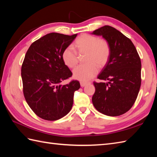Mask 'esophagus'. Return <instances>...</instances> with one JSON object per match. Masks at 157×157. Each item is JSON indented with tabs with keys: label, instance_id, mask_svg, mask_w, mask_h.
Instances as JSON below:
<instances>
[{
	"label": "esophagus",
	"instance_id": "1",
	"mask_svg": "<svg viewBox=\"0 0 157 157\" xmlns=\"http://www.w3.org/2000/svg\"><path fill=\"white\" fill-rule=\"evenodd\" d=\"M87 84H88V83H86V82H80V86H82V87H84V86H86Z\"/></svg>",
	"mask_w": 157,
	"mask_h": 157
}]
</instances>
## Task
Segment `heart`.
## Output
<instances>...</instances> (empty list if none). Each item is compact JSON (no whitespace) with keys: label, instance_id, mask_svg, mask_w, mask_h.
<instances>
[{"label":"heart","instance_id":"obj_1","mask_svg":"<svg viewBox=\"0 0 157 157\" xmlns=\"http://www.w3.org/2000/svg\"><path fill=\"white\" fill-rule=\"evenodd\" d=\"M74 46L79 54L86 53V64L79 65L73 71V78L86 82L94 77L98 67H103L107 63L110 56V47L105 40L99 39L90 34H82L77 38ZM62 59L65 65L73 68L78 62V55L71 46L66 48L62 53Z\"/></svg>","mask_w":157,"mask_h":157}]
</instances>
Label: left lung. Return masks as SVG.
Masks as SVG:
<instances>
[{"label":"left lung","instance_id":"1","mask_svg":"<svg viewBox=\"0 0 157 157\" xmlns=\"http://www.w3.org/2000/svg\"><path fill=\"white\" fill-rule=\"evenodd\" d=\"M92 34L102 36L111 51L107 63L98 75L102 82H94L92 103L105 115H123L134 104L140 88V58L130 39L111 26H103Z\"/></svg>","mask_w":157,"mask_h":157}]
</instances>
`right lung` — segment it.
<instances>
[{
	"label": "right lung",
	"mask_w": 157,
	"mask_h": 157,
	"mask_svg": "<svg viewBox=\"0 0 157 157\" xmlns=\"http://www.w3.org/2000/svg\"><path fill=\"white\" fill-rule=\"evenodd\" d=\"M77 35L48 34L33 42L26 52L21 67L23 94L29 107L43 119L56 121L67 115L74 92L80 88L77 80L61 84L72 75L62 53Z\"/></svg>",
	"instance_id": "right-lung-1"
}]
</instances>
